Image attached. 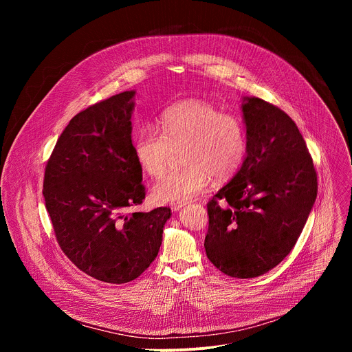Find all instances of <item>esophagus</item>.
<instances>
[{
    "instance_id": "1",
    "label": "esophagus",
    "mask_w": 352,
    "mask_h": 352,
    "mask_svg": "<svg viewBox=\"0 0 352 352\" xmlns=\"http://www.w3.org/2000/svg\"><path fill=\"white\" fill-rule=\"evenodd\" d=\"M184 205H185V204H173V205H171V210H173V212H178Z\"/></svg>"
}]
</instances>
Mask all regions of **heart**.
I'll use <instances>...</instances> for the list:
<instances>
[{
	"label": "heart",
	"instance_id": "obj_1",
	"mask_svg": "<svg viewBox=\"0 0 352 352\" xmlns=\"http://www.w3.org/2000/svg\"><path fill=\"white\" fill-rule=\"evenodd\" d=\"M159 129L144 126L133 138V153L144 173L160 177L174 153L184 148L178 171L160 178L152 189L159 204H185L202 192L212 177L231 178L242 166L248 142L243 125L210 103L188 100L168 107Z\"/></svg>",
	"mask_w": 352,
	"mask_h": 352
}]
</instances>
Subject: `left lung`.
Instances as JSON below:
<instances>
[{"label": "left lung", "mask_w": 352, "mask_h": 352, "mask_svg": "<svg viewBox=\"0 0 352 352\" xmlns=\"http://www.w3.org/2000/svg\"><path fill=\"white\" fill-rule=\"evenodd\" d=\"M242 114L246 157L208 204L205 249L224 274L252 278L291 252L315 204L318 177L302 135L283 110L243 97Z\"/></svg>", "instance_id": "left-lung-1"}]
</instances>
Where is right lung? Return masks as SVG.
I'll return each mask as SVG.
<instances>
[{
  "label": "right lung",
  "instance_id": "obj_1",
  "mask_svg": "<svg viewBox=\"0 0 352 352\" xmlns=\"http://www.w3.org/2000/svg\"><path fill=\"white\" fill-rule=\"evenodd\" d=\"M135 90L78 113L50 156L43 182L58 245L83 273L124 284L139 277L162 245L170 208L126 213L146 190L132 144Z\"/></svg>",
  "mask_w": 352,
  "mask_h": 352
}]
</instances>
